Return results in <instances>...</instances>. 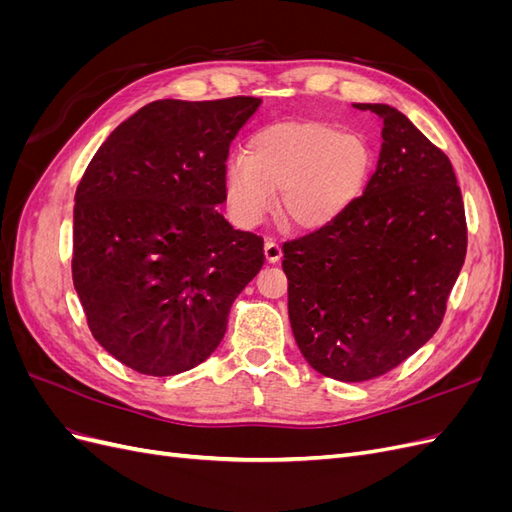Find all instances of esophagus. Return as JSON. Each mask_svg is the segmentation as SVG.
Wrapping results in <instances>:
<instances>
[{"label":"esophagus","mask_w":512,"mask_h":512,"mask_svg":"<svg viewBox=\"0 0 512 512\" xmlns=\"http://www.w3.org/2000/svg\"><path fill=\"white\" fill-rule=\"evenodd\" d=\"M265 258H267V262H271V265H275V262H280L282 260V247H280V243L267 241L265 243Z\"/></svg>","instance_id":"34e87169"}]
</instances>
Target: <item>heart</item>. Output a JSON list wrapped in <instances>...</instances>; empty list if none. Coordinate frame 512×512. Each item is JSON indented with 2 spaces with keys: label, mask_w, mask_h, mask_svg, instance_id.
Listing matches in <instances>:
<instances>
[{
  "label": "heart",
  "mask_w": 512,
  "mask_h": 512,
  "mask_svg": "<svg viewBox=\"0 0 512 512\" xmlns=\"http://www.w3.org/2000/svg\"><path fill=\"white\" fill-rule=\"evenodd\" d=\"M371 173V151L356 132L324 123H280L256 134L245 160L224 170L228 209L237 224L254 228L280 194L284 222L318 230L337 220L361 196Z\"/></svg>",
  "instance_id": "1"
}]
</instances>
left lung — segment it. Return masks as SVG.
<instances>
[{"label":"left lung","mask_w":512,"mask_h":512,"mask_svg":"<svg viewBox=\"0 0 512 512\" xmlns=\"http://www.w3.org/2000/svg\"><path fill=\"white\" fill-rule=\"evenodd\" d=\"M376 173L337 220L284 243L288 316L318 374L365 382L438 331L466 260L468 228L451 160L389 104Z\"/></svg>","instance_id":"obj_1"}]
</instances>
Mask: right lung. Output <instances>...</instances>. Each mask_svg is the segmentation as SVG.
<instances>
[{"mask_svg":"<svg viewBox=\"0 0 512 512\" xmlns=\"http://www.w3.org/2000/svg\"><path fill=\"white\" fill-rule=\"evenodd\" d=\"M260 102H151L111 132L76 188L74 288L96 342L138 374L207 361L265 262L262 239L220 213L230 143Z\"/></svg>","mask_w":512,"mask_h":512,"instance_id":"obj_1","label":"right lung"}]
</instances>
